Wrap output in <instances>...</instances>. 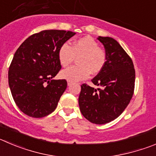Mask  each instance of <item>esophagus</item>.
Returning a JSON list of instances; mask_svg holds the SVG:
<instances>
[{
  "label": "esophagus",
  "mask_w": 156,
  "mask_h": 156,
  "mask_svg": "<svg viewBox=\"0 0 156 156\" xmlns=\"http://www.w3.org/2000/svg\"><path fill=\"white\" fill-rule=\"evenodd\" d=\"M72 84H73V82H72V81H68V86H70V85H72Z\"/></svg>",
  "instance_id": "esophagus-1"
}]
</instances>
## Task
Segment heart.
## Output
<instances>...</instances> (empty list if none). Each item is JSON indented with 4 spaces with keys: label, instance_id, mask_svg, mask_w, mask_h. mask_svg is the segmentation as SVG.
Masks as SVG:
<instances>
[{
    "label": "heart",
    "instance_id": "b5f03b06",
    "mask_svg": "<svg viewBox=\"0 0 156 156\" xmlns=\"http://www.w3.org/2000/svg\"><path fill=\"white\" fill-rule=\"evenodd\" d=\"M78 59V66H71L63 70L60 75L70 81H78L86 79L90 74L99 73L105 65L107 55L103 49L93 38L84 37L74 41L70 46L65 43L58 51V59L61 65L67 67Z\"/></svg>",
    "mask_w": 156,
    "mask_h": 156
}]
</instances>
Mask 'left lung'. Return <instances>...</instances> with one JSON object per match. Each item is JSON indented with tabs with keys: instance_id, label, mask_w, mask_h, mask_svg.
<instances>
[{
	"instance_id": "8db88e82",
	"label": "left lung",
	"mask_w": 156,
	"mask_h": 156,
	"mask_svg": "<svg viewBox=\"0 0 156 156\" xmlns=\"http://www.w3.org/2000/svg\"><path fill=\"white\" fill-rule=\"evenodd\" d=\"M105 49L107 61L91 81L101 88L82 84L78 98L80 111L89 122L97 125L117 119L130 102L135 88L133 62L117 41L99 37Z\"/></svg>"
}]
</instances>
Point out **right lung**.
Here are the masks:
<instances>
[{"label": "right lung", "instance_id": "right-lung-1", "mask_svg": "<svg viewBox=\"0 0 156 156\" xmlns=\"http://www.w3.org/2000/svg\"><path fill=\"white\" fill-rule=\"evenodd\" d=\"M75 34L70 30H42L27 37L16 51L9 67L8 83L23 113L42 118L55 110L67 88L65 79H53L62 68L58 51Z\"/></svg>", "mask_w": 156, "mask_h": 156}]
</instances>
